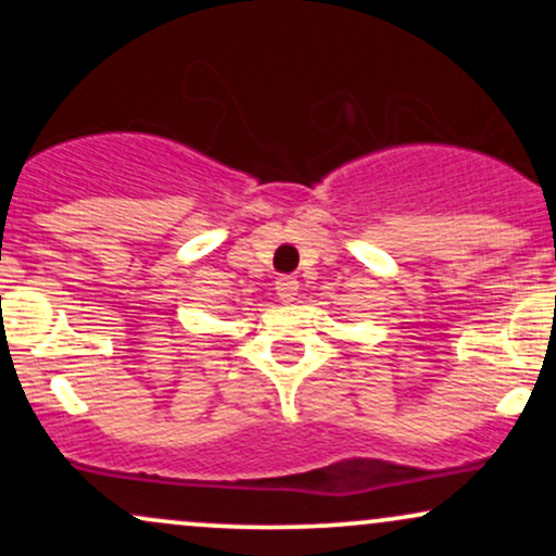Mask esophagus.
I'll use <instances>...</instances> for the list:
<instances>
[{
    "instance_id": "obj_1",
    "label": "esophagus",
    "mask_w": 556,
    "mask_h": 556,
    "mask_svg": "<svg viewBox=\"0 0 556 556\" xmlns=\"http://www.w3.org/2000/svg\"><path fill=\"white\" fill-rule=\"evenodd\" d=\"M298 290H300V285L295 277H279L277 279V298L282 300L285 305L292 303V300L298 298Z\"/></svg>"
}]
</instances>
